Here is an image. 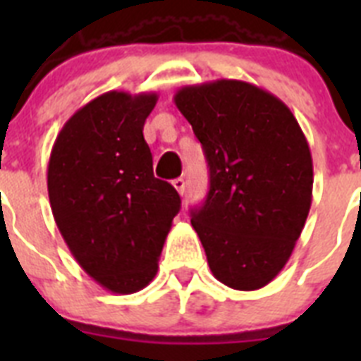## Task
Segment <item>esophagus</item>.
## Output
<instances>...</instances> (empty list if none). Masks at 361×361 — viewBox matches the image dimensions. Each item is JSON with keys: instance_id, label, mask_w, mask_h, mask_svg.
<instances>
[{"instance_id": "1", "label": "esophagus", "mask_w": 361, "mask_h": 361, "mask_svg": "<svg viewBox=\"0 0 361 361\" xmlns=\"http://www.w3.org/2000/svg\"><path fill=\"white\" fill-rule=\"evenodd\" d=\"M171 184H173V188L175 190L178 191V195H184V190H186V183H184V178H173V180H171Z\"/></svg>"}]
</instances>
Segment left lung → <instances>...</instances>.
Listing matches in <instances>:
<instances>
[{"mask_svg": "<svg viewBox=\"0 0 361 361\" xmlns=\"http://www.w3.org/2000/svg\"><path fill=\"white\" fill-rule=\"evenodd\" d=\"M202 145L208 199L191 226L219 282L255 291L288 264L312 200L307 139L288 104L237 79L183 86L173 97Z\"/></svg>", "mask_w": 361, "mask_h": 361, "instance_id": "8db88e82", "label": "left lung"}]
</instances>
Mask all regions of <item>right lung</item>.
<instances>
[{"instance_id":"right-lung-1","label":"right lung","mask_w":361,"mask_h":361,"mask_svg":"<svg viewBox=\"0 0 361 361\" xmlns=\"http://www.w3.org/2000/svg\"><path fill=\"white\" fill-rule=\"evenodd\" d=\"M155 92L111 90L79 108L57 133L47 186L57 229L79 266L117 295L155 279L180 197L153 177L142 128Z\"/></svg>"}]
</instances>
